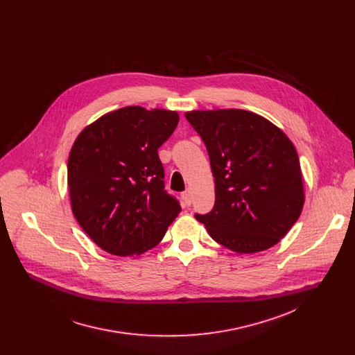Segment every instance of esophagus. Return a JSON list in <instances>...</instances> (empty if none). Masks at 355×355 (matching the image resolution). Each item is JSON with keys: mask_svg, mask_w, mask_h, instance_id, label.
Wrapping results in <instances>:
<instances>
[{"mask_svg": "<svg viewBox=\"0 0 355 355\" xmlns=\"http://www.w3.org/2000/svg\"><path fill=\"white\" fill-rule=\"evenodd\" d=\"M182 198H183V201H184V203H186L187 206H190V205H191V201H193L191 191H190V190H186V191L182 194Z\"/></svg>", "mask_w": 355, "mask_h": 355, "instance_id": "1", "label": "esophagus"}]
</instances>
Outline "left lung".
I'll use <instances>...</instances> for the list:
<instances>
[{"label":"left lung","mask_w":355,"mask_h":355,"mask_svg":"<svg viewBox=\"0 0 355 355\" xmlns=\"http://www.w3.org/2000/svg\"><path fill=\"white\" fill-rule=\"evenodd\" d=\"M186 119L202 138L216 184L213 209L196 218L211 239L235 253H257L279 243L304 202L293 142L249 110H191Z\"/></svg>","instance_id":"left-lung-1"}]
</instances>
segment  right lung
<instances>
[{
  "mask_svg": "<svg viewBox=\"0 0 355 355\" xmlns=\"http://www.w3.org/2000/svg\"><path fill=\"white\" fill-rule=\"evenodd\" d=\"M173 110L125 106L101 116L68 157L72 213L106 253L138 255L157 246L182 207L164 190L158 148L173 134Z\"/></svg>",
  "mask_w": 355,
  "mask_h": 355,
  "instance_id": "obj_1",
  "label": "right lung"
}]
</instances>
